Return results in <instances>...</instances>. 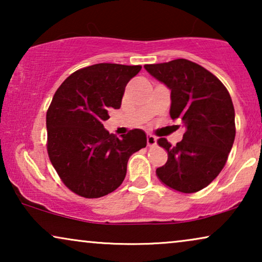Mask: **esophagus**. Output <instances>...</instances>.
Listing matches in <instances>:
<instances>
[{
    "mask_svg": "<svg viewBox=\"0 0 262 262\" xmlns=\"http://www.w3.org/2000/svg\"><path fill=\"white\" fill-rule=\"evenodd\" d=\"M156 142H157V138L155 137V136H152V135L146 136V143H148V146L156 145Z\"/></svg>",
    "mask_w": 262,
    "mask_h": 262,
    "instance_id": "1",
    "label": "esophagus"
}]
</instances>
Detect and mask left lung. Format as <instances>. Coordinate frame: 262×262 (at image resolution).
<instances>
[{"label": "left lung", "instance_id": "8db88e82", "mask_svg": "<svg viewBox=\"0 0 262 262\" xmlns=\"http://www.w3.org/2000/svg\"><path fill=\"white\" fill-rule=\"evenodd\" d=\"M148 73L170 89V117L186 128L182 141L171 145L157 143L168 160L156 174L168 187L194 193L210 185L221 173L235 139V110L224 84L209 70L180 58L146 64Z\"/></svg>", "mask_w": 262, "mask_h": 262}]
</instances>
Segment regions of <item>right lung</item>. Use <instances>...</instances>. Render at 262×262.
Masks as SVG:
<instances>
[{"label": "right lung", "mask_w": 262, "mask_h": 262, "mask_svg": "<svg viewBox=\"0 0 262 262\" xmlns=\"http://www.w3.org/2000/svg\"><path fill=\"white\" fill-rule=\"evenodd\" d=\"M141 66L99 63L71 74L53 95L46 113L48 154L64 185L84 198L113 192L126 175L132 154L146 146L135 128L118 138L103 127L120 108L125 87Z\"/></svg>", "instance_id": "right-lung-1"}]
</instances>
